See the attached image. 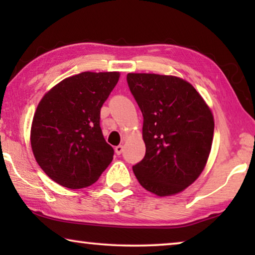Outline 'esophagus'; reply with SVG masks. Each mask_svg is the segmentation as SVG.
<instances>
[{"mask_svg": "<svg viewBox=\"0 0 255 255\" xmlns=\"http://www.w3.org/2000/svg\"><path fill=\"white\" fill-rule=\"evenodd\" d=\"M123 150H124V146L123 145H118V146H116V148H115V152H116V154L117 155H120L123 153Z\"/></svg>", "mask_w": 255, "mask_h": 255, "instance_id": "obj_1", "label": "esophagus"}]
</instances>
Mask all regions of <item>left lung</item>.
Returning a JSON list of instances; mask_svg holds the SVG:
<instances>
[{"label":"left lung","mask_w":255,"mask_h":255,"mask_svg":"<svg viewBox=\"0 0 255 255\" xmlns=\"http://www.w3.org/2000/svg\"><path fill=\"white\" fill-rule=\"evenodd\" d=\"M127 82L144 117L146 153L132 166L133 173L154 195H176L205 169L214 137L213 112L181 77L128 73Z\"/></svg>","instance_id":"8db88e82"}]
</instances>
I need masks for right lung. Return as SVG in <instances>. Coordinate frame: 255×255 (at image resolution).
<instances>
[{"label": "right lung", "mask_w": 255, "mask_h": 255, "mask_svg": "<svg viewBox=\"0 0 255 255\" xmlns=\"http://www.w3.org/2000/svg\"><path fill=\"white\" fill-rule=\"evenodd\" d=\"M119 72H83L45 93L33 115L30 143L42 171L68 189L97 182L114 158L100 128V110Z\"/></svg>", "instance_id": "right-lung-1"}]
</instances>
